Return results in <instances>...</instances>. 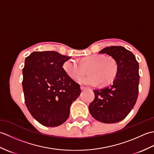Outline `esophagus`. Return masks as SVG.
Wrapping results in <instances>:
<instances>
[{
  "label": "esophagus",
  "mask_w": 154,
  "mask_h": 154,
  "mask_svg": "<svg viewBox=\"0 0 154 154\" xmlns=\"http://www.w3.org/2000/svg\"><path fill=\"white\" fill-rule=\"evenodd\" d=\"M81 89L82 90V91H83V90H85V89H87V87H84V86H81Z\"/></svg>",
  "instance_id": "1"
}]
</instances>
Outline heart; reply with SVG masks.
I'll return each instance as SVG.
<instances>
[{
    "label": "heart",
    "instance_id": "b5f03b06",
    "mask_svg": "<svg viewBox=\"0 0 154 154\" xmlns=\"http://www.w3.org/2000/svg\"><path fill=\"white\" fill-rule=\"evenodd\" d=\"M82 65L77 60H69L64 62L63 68L69 77L77 79L89 69V75L78 79V82L86 85H107L115 80L119 73V67L116 60L112 57L94 54L84 57Z\"/></svg>",
    "mask_w": 154,
    "mask_h": 154
}]
</instances>
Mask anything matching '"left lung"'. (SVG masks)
<instances>
[{
	"mask_svg": "<svg viewBox=\"0 0 154 154\" xmlns=\"http://www.w3.org/2000/svg\"><path fill=\"white\" fill-rule=\"evenodd\" d=\"M100 54L114 57L119 64V73L113 84L102 89H94V99L89 106L94 119L107 124L119 122L134 106L139 92L138 62L131 51L122 46L104 48Z\"/></svg>",
	"mask_w": 154,
	"mask_h": 154,
	"instance_id": "left-lung-1",
	"label": "left lung"
}]
</instances>
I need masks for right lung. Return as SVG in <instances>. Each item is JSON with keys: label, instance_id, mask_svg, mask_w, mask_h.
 <instances>
[{"label": "right lung", "instance_id": "right-lung-1", "mask_svg": "<svg viewBox=\"0 0 154 154\" xmlns=\"http://www.w3.org/2000/svg\"><path fill=\"white\" fill-rule=\"evenodd\" d=\"M71 57L57 51H34L25 60L22 87L27 109L44 126L66 121L72 103L80 95V85L65 73L63 65Z\"/></svg>", "mask_w": 154, "mask_h": 154}]
</instances>
